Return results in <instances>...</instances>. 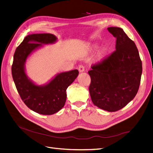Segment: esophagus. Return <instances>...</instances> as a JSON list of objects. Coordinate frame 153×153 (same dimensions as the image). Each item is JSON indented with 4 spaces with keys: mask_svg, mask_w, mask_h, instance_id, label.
Returning <instances> with one entry per match:
<instances>
[{
    "mask_svg": "<svg viewBox=\"0 0 153 153\" xmlns=\"http://www.w3.org/2000/svg\"><path fill=\"white\" fill-rule=\"evenodd\" d=\"M78 69H79V72H83L84 71V67L83 65H79V68H78Z\"/></svg>",
    "mask_w": 153,
    "mask_h": 153,
    "instance_id": "esophagus-1",
    "label": "esophagus"
}]
</instances>
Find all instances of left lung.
Returning a JSON list of instances; mask_svg holds the SVG:
<instances>
[{
    "label": "left lung",
    "mask_w": 153,
    "mask_h": 153,
    "mask_svg": "<svg viewBox=\"0 0 153 153\" xmlns=\"http://www.w3.org/2000/svg\"><path fill=\"white\" fill-rule=\"evenodd\" d=\"M108 30L117 38L116 50L91 66L88 72L91 79L89 90L95 106L112 112L134 98L143 67L136 45L122 28L110 27Z\"/></svg>",
    "instance_id": "1"
}]
</instances>
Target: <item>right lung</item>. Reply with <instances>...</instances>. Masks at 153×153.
I'll return each mask as SVG.
<instances>
[{"label": "right lung", "instance_id": "1", "mask_svg": "<svg viewBox=\"0 0 153 153\" xmlns=\"http://www.w3.org/2000/svg\"><path fill=\"white\" fill-rule=\"evenodd\" d=\"M57 38L50 33L27 35L16 48L12 65V75L17 90L25 105L39 114L53 115L63 108L66 89L79 74L77 69L58 73L49 82L38 85L27 76V59L44 45L53 44Z\"/></svg>", "mask_w": 153, "mask_h": 153}]
</instances>
